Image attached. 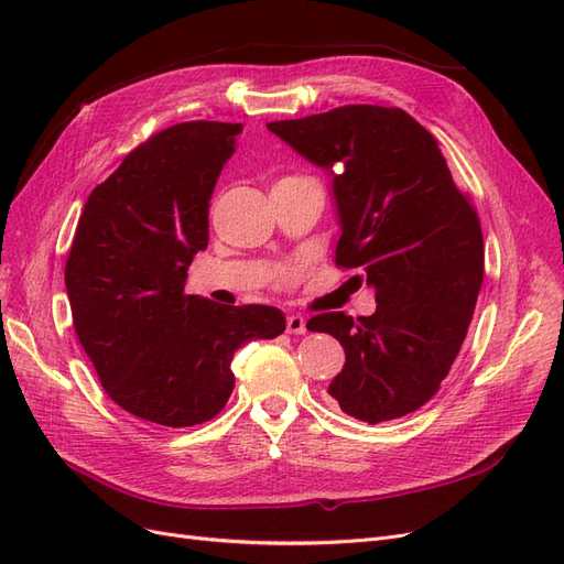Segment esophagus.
Segmentation results:
<instances>
[{"label":"esophagus","mask_w":564,"mask_h":564,"mask_svg":"<svg viewBox=\"0 0 564 564\" xmlns=\"http://www.w3.org/2000/svg\"><path fill=\"white\" fill-rule=\"evenodd\" d=\"M286 334H305V317L303 315H289L286 317Z\"/></svg>","instance_id":"esophagus-1"}]
</instances>
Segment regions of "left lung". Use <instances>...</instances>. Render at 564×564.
I'll return each mask as SVG.
<instances>
[{"mask_svg":"<svg viewBox=\"0 0 564 564\" xmlns=\"http://www.w3.org/2000/svg\"><path fill=\"white\" fill-rule=\"evenodd\" d=\"M268 129L327 169L338 209L336 265L357 268L377 313H322L346 365L329 395L348 416L381 423L416 412L464 344L485 275L477 212L437 141L400 108L344 106Z\"/></svg>","mask_w":564,"mask_h":564,"instance_id":"obj_1","label":"left lung"}]
</instances>
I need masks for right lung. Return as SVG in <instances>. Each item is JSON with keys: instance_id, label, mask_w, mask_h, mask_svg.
Segmentation results:
<instances>
[{"instance_id": "obj_1", "label": "right lung", "mask_w": 564, "mask_h": 564, "mask_svg": "<svg viewBox=\"0 0 564 564\" xmlns=\"http://www.w3.org/2000/svg\"><path fill=\"white\" fill-rule=\"evenodd\" d=\"M240 131L183 122L150 135L94 187L67 253L73 324L100 386L124 412L166 429L214 419L235 388V350L286 327L272 305L183 292Z\"/></svg>"}]
</instances>
